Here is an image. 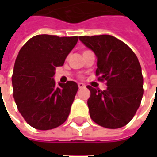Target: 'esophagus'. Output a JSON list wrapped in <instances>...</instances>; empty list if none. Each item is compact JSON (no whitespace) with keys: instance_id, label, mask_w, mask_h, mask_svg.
Masks as SVG:
<instances>
[{"instance_id":"34e87169","label":"esophagus","mask_w":157,"mask_h":157,"mask_svg":"<svg viewBox=\"0 0 157 157\" xmlns=\"http://www.w3.org/2000/svg\"><path fill=\"white\" fill-rule=\"evenodd\" d=\"M78 86H79V88H85L86 87V85L85 84H83V83H78Z\"/></svg>"}]
</instances>
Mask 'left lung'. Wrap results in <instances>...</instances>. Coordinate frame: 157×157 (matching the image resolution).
Wrapping results in <instances>:
<instances>
[{
    "label": "left lung",
    "instance_id": "8db88e82",
    "mask_svg": "<svg viewBox=\"0 0 157 157\" xmlns=\"http://www.w3.org/2000/svg\"><path fill=\"white\" fill-rule=\"evenodd\" d=\"M79 39L98 58L96 75L107 81L104 91L86 87L90 117L108 128L124 127L131 120L143 97V76L137 56L128 45L111 35L81 36Z\"/></svg>",
    "mask_w": 157,
    "mask_h": 157
}]
</instances>
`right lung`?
Here are the masks:
<instances>
[{"instance_id": "1", "label": "right lung", "mask_w": 157, "mask_h": 157, "mask_svg": "<svg viewBox=\"0 0 157 157\" xmlns=\"http://www.w3.org/2000/svg\"><path fill=\"white\" fill-rule=\"evenodd\" d=\"M78 37L41 34L30 39L16 59L12 81L18 111L30 126L52 129L67 119L78 85H55V68L62 66Z\"/></svg>"}]
</instances>
